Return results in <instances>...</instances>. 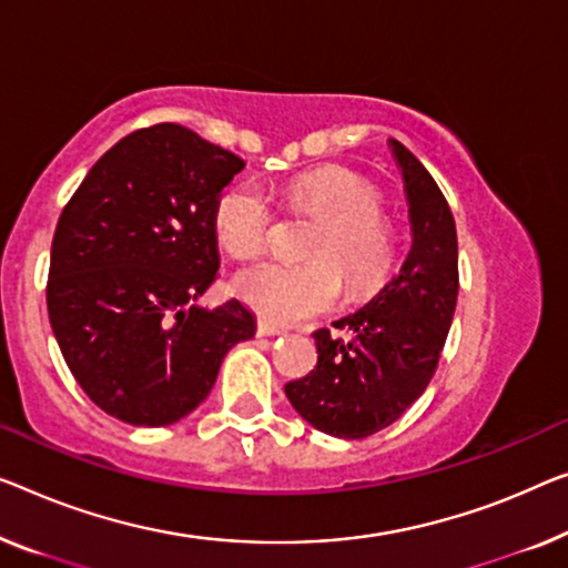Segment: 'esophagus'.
Wrapping results in <instances>:
<instances>
[{
  "instance_id": "1",
  "label": "esophagus",
  "mask_w": 568,
  "mask_h": 568,
  "mask_svg": "<svg viewBox=\"0 0 568 568\" xmlns=\"http://www.w3.org/2000/svg\"><path fill=\"white\" fill-rule=\"evenodd\" d=\"M281 334H285V328L267 324V321H262V318L257 321V336H281Z\"/></svg>"
}]
</instances>
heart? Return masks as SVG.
Instances as JSON below:
<instances>
[{"instance_id":"heart-1","label":"heart","mask_w":568,"mask_h":568,"mask_svg":"<svg viewBox=\"0 0 568 568\" xmlns=\"http://www.w3.org/2000/svg\"><path fill=\"white\" fill-rule=\"evenodd\" d=\"M295 214L321 219L306 250L311 265L262 262L234 277V293L273 324H301L338 306L342 272L354 295L385 281L395 262V230L379 209L367 178L342 165H324L287 183ZM214 232L236 260L260 257L275 232V209L255 183H234L216 201Z\"/></svg>"}]
</instances>
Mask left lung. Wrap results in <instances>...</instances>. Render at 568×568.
<instances>
[{"label":"left lung","instance_id":"left-lung-1","mask_svg":"<svg viewBox=\"0 0 568 568\" xmlns=\"http://www.w3.org/2000/svg\"><path fill=\"white\" fill-rule=\"evenodd\" d=\"M390 148L408 199V260L365 308L334 321L349 338L328 328L313 334L316 369L285 385L301 418L338 438L377 434L418 400L438 367L459 293L452 209L420 160L397 140Z\"/></svg>","mask_w":568,"mask_h":568}]
</instances>
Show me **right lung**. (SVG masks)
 <instances>
[{"label": "right lung", "instance_id": "add662e5", "mask_svg": "<svg viewBox=\"0 0 568 568\" xmlns=\"http://www.w3.org/2000/svg\"><path fill=\"white\" fill-rule=\"evenodd\" d=\"M244 168L181 124L126 134L97 160L53 234L48 316L81 390L130 426H171L206 400L255 316L216 281L214 209Z\"/></svg>", "mask_w": 568, "mask_h": 568}]
</instances>
